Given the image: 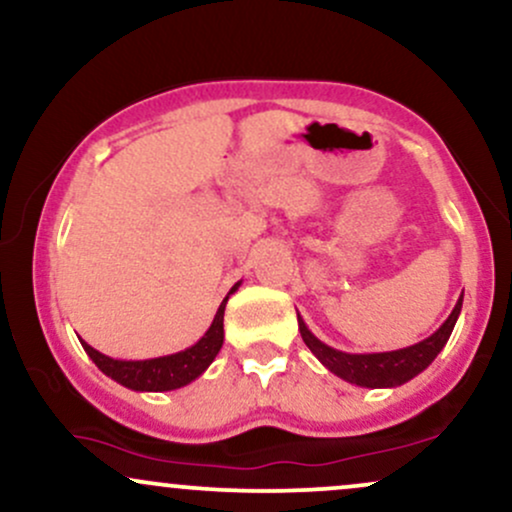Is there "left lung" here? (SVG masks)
Masks as SVG:
<instances>
[{"instance_id": "1", "label": "left lung", "mask_w": 512, "mask_h": 512, "mask_svg": "<svg viewBox=\"0 0 512 512\" xmlns=\"http://www.w3.org/2000/svg\"><path fill=\"white\" fill-rule=\"evenodd\" d=\"M460 310L462 296L460 301L455 303V308H452L448 320H445L431 337H426L424 342L407 346V349L380 351V354H346V351L332 349V346L320 342V339L308 330V325H305L301 315H298V330H301L305 346L313 351L317 361L330 370V373L337 375V378L358 387H397L409 383V380L416 378L421 370L431 366L433 358H436L440 351H443V346L448 344L452 327H455L457 317H460Z\"/></svg>"}]
</instances>
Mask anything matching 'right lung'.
<instances>
[{
    "instance_id": "add662e5",
    "label": "right lung",
    "mask_w": 512,
    "mask_h": 512,
    "mask_svg": "<svg viewBox=\"0 0 512 512\" xmlns=\"http://www.w3.org/2000/svg\"><path fill=\"white\" fill-rule=\"evenodd\" d=\"M240 281L228 291L231 296L233 291H238ZM228 296L223 298V303L216 310L214 322L204 337L199 339L197 344L187 346L185 351H178V354L158 356V358H144V361H122V358H110L96 351L93 346H88L84 339H81V346L91 361L96 363L98 368L103 370L108 378H113L115 383L125 385L127 390L134 392H168L178 390V387L190 385L192 380H197L199 375L204 373L211 366L216 354L223 346V310H226Z\"/></svg>"
}]
</instances>
